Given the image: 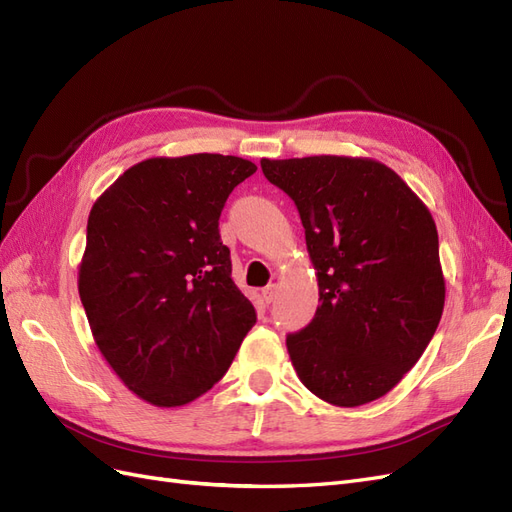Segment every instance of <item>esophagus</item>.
Segmentation results:
<instances>
[{
	"label": "esophagus",
	"mask_w": 512,
	"mask_h": 512,
	"mask_svg": "<svg viewBox=\"0 0 512 512\" xmlns=\"http://www.w3.org/2000/svg\"><path fill=\"white\" fill-rule=\"evenodd\" d=\"M275 294H277V284H269L262 288V299H265L267 303H271L275 299Z\"/></svg>",
	"instance_id": "esophagus-1"
}]
</instances>
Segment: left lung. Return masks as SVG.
<instances>
[{
    "instance_id": "obj_1",
    "label": "left lung",
    "mask_w": 512,
    "mask_h": 512,
    "mask_svg": "<svg viewBox=\"0 0 512 512\" xmlns=\"http://www.w3.org/2000/svg\"><path fill=\"white\" fill-rule=\"evenodd\" d=\"M299 209L320 305L286 346L299 380L333 406L389 393L429 346L444 309L438 230L395 170L376 160H260Z\"/></svg>"
}]
</instances>
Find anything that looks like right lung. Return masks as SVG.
I'll return each mask as SVG.
<instances>
[{"label":"right lung","instance_id":"obj_1","mask_svg":"<svg viewBox=\"0 0 512 512\" xmlns=\"http://www.w3.org/2000/svg\"><path fill=\"white\" fill-rule=\"evenodd\" d=\"M254 173L220 153L151 158L91 207L81 303L106 363L153 406L207 393L256 324L218 228L228 194Z\"/></svg>","mask_w":512,"mask_h":512}]
</instances>
